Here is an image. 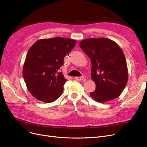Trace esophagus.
<instances>
[{"mask_svg":"<svg viewBox=\"0 0 147 147\" xmlns=\"http://www.w3.org/2000/svg\"><path fill=\"white\" fill-rule=\"evenodd\" d=\"M74 79L76 80H79V81H82V80H85V79H84V77H75Z\"/></svg>","mask_w":147,"mask_h":147,"instance_id":"obj_1","label":"esophagus"}]
</instances>
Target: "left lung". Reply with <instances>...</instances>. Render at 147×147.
Instances as JSON below:
<instances>
[{
    "label": "left lung",
    "mask_w": 147,
    "mask_h": 147,
    "mask_svg": "<svg viewBox=\"0 0 147 147\" xmlns=\"http://www.w3.org/2000/svg\"><path fill=\"white\" fill-rule=\"evenodd\" d=\"M79 46L91 60V78L96 84L91 98L103 103L119 96L128 80L126 60L120 46L104 37L86 38Z\"/></svg>",
    "instance_id": "8db88e82"
}]
</instances>
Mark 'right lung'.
Listing matches in <instances>:
<instances>
[{
    "label": "right lung",
    "mask_w": 147,
    "mask_h": 147,
    "mask_svg": "<svg viewBox=\"0 0 147 147\" xmlns=\"http://www.w3.org/2000/svg\"><path fill=\"white\" fill-rule=\"evenodd\" d=\"M76 43L71 38L58 37L38 40L31 46L22 74L28 91L35 98L50 103L63 94L67 80L60 68Z\"/></svg>",
    "instance_id": "add662e5"
}]
</instances>
